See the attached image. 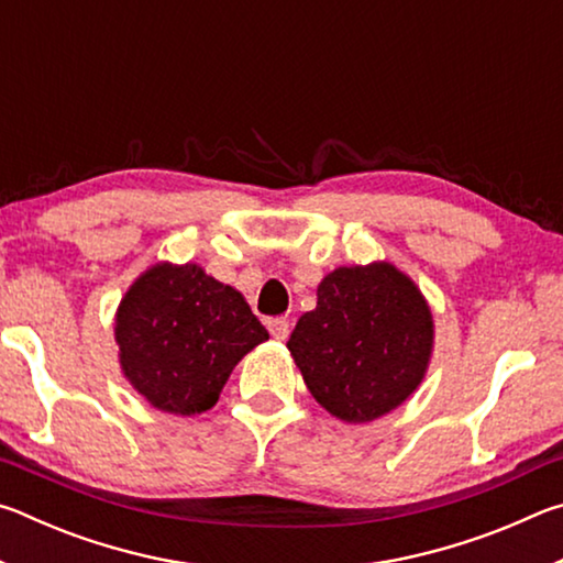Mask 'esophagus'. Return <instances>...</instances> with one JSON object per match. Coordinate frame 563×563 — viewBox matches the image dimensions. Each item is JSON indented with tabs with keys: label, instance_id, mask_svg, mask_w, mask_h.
Segmentation results:
<instances>
[{
	"label": "esophagus",
	"instance_id": "obj_1",
	"mask_svg": "<svg viewBox=\"0 0 563 563\" xmlns=\"http://www.w3.org/2000/svg\"><path fill=\"white\" fill-rule=\"evenodd\" d=\"M268 330H271V335H273L275 340H288V335H290V322L285 320V318H271V320H268Z\"/></svg>",
	"mask_w": 563,
	"mask_h": 563
}]
</instances>
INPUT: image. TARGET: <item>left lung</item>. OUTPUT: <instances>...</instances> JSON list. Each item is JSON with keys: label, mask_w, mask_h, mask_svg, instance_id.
<instances>
[{"label": "left lung", "mask_w": 563, "mask_h": 563, "mask_svg": "<svg viewBox=\"0 0 563 563\" xmlns=\"http://www.w3.org/2000/svg\"><path fill=\"white\" fill-rule=\"evenodd\" d=\"M310 395L345 422H369L422 383L432 352V312L389 263L338 268L318 288L288 340Z\"/></svg>", "instance_id": "1"}]
</instances>
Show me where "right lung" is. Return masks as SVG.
Returning <instances> with one entry per match:
<instances>
[{"mask_svg": "<svg viewBox=\"0 0 563 563\" xmlns=\"http://www.w3.org/2000/svg\"><path fill=\"white\" fill-rule=\"evenodd\" d=\"M265 340L243 295L194 263L141 275L117 316L123 375L170 415L211 409L238 360Z\"/></svg>", "mask_w": 563, "mask_h": 563, "instance_id": "add662e5", "label": "right lung"}]
</instances>
